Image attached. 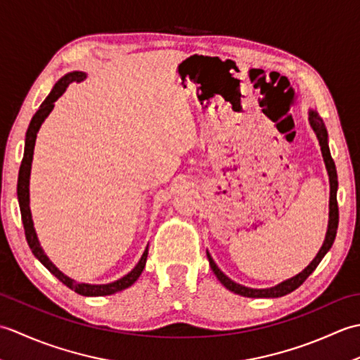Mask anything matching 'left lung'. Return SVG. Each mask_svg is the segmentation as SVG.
Listing matches in <instances>:
<instances>
[{
  "label": "left lung",
  "instance_id": "1",
  "mask_svg": "<svg viewBox=\"0 0 360 360\" xmlns=\"http://www.w3.org/2000/svg\"><path fill=\"white\" fill-rule=\"evenodd\" d=\"M309 124L314 129V133L319 139L320 143V148H322V155H323V160H325V165H326V170H328V176H330V221H328V231H326V236H325V241H323V246L320 248L319 254L316 255V258L312 259L309 263L308 267H304V269L297 274L295 277L289 278L281 281L280 285L274 286V288H266V289H254V288H246L243 285H238V283H235L233 280H231L227 277V275L219 269L217 266V263L213 262V258L210 257V254L207 252V258H209V263L212 271L215 272L217 278L223 283V285L229 289L232 290V292L243 295V297H252V298H275V297H283L289 292H292L298 286L303 285V281L307 280L309 275L316 271V267L319 266V263L322 262V258L326 255V252L331 249L333 243L335 240V233H338V224H339V207H338V172H335V165H334V160L331 158V153H330V147H328V133H326V128L322 117L319 116L316 111H309Z\"/></svg>",
  "mask_w": 360,
  "mask_h": 360
}]
</instances>
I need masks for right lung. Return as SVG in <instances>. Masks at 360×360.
Listing matches in <instances>:
<instances>
[{"label":"right lung","instance_id":"right-lung-1","mask_svg":"<svg viewBox=\"0 0 360 360\" xmlns=\"http://www.w3.org/2000/svg\"><path fill=\"white\" fill-rule=\"evenodd\" d=\"M86 79V74L82 71H74L63 75L56 85H53L52 91L49 96L44 98V102L40 105V108L34 114L32 120H30L29 128L26 131V142H25V156H22L21 165H20V172H18V184H17V195H18V202H20V210H21V219H22V226H25V233H26V240L32 254L40 259L41 264L48 269L52 275L66 285L70 289L75 290V292L85 297H102V295H111L116 294L119 290H124L129 288L133 283L139 278V275L142 274L145 263H147V255H148V246L145 248L143 254L139 259V263L134 266V269L131 272H128L125 277H122L116 281L108 283V285H88V283H79L72 278L68 277L62 271H58L56 264H52L48 255L44 254V250L40 246V241L37 238L35 229H34V221L32 215H30V207H29V178H30V165H32V158H34V147H35V139H37V133L40 129L41 124L44 119L49 116V112L53 108V102L62 96L66 88L70 86V83L72 82H82Z\"/></svg>","mask_w":360,"mask_h":360}]
</instances>
